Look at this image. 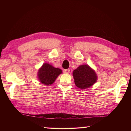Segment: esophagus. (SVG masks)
<instances>
[{
	"mask_svg": "<svg viewBox=\"0 0 131 131\" xmlns=\"http://www.w3.org/2000/svg\"><path fill=\"white\" fill-rule=\"evenodd\" d=\"M64 73L66 74H69L70 73V70L69 69H64Z\"/></svg>",
	"mask_w": 131,
	"mask_h": 131,
	"instance_id": "1",
	"label": "esophagus"
}]
</instances>
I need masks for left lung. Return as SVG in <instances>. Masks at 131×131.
Here are the masks:
<instances>
[{
	"instance_id": "1",
	"label": "left lung",
	"mask_w": 131,
	"mask_h": 131,
	"mask_svg": "<svg viewBox=\"0 0 131 131\" xmlns=\"http://www.w3.org/2000/svg\"><path fill=\"white\" fill-rule=\"evenodd\" d=\"M75 84L79 88L85 89L92 86L97 80L95 71L87 64L81 65L73 73Z\"/></svg>"
}]
</instances>
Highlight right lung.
Segmentation results:
<instances>
[{
    "label": "right lung",
    "mask_w": 131,
    "mask_h": 131,
    "mask_svg": "<svg viewBox=\"0 0 131 131\" xmlns=\"http://www.w3.org/2000/svg\"><path fill=\"white\" fill-rule=\"evenodd\" d=\"M62 71L58 68H54L49 63H43L38 72V80L43 85H51L56 80Z\"/></svg>",
    "instance_id": "right-lung-1"
}]
</instances>
